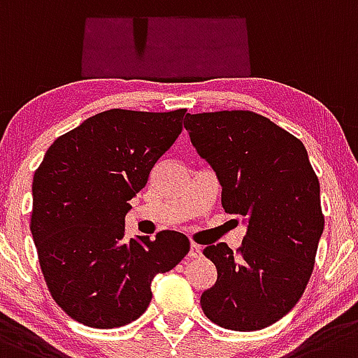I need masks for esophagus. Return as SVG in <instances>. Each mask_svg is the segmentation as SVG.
Masks as SVG:
<instances>
[{
    "label": "esophagus",
    "instance_id": "esophagus-1",
    "mask_svg": "<svg viewBox=\"0 0 358 358\" xmlns=\"http://www.w3.org/2000/svg\"><path fill=\"white\" fill-rule=\"evenodd\" d=\"M189 257H191V259H198V257H201V246L196 243H192L191 250H189Z\"/></svg>",
    "mask_w": 358,
    "mask_h": 358
}]
</instances>
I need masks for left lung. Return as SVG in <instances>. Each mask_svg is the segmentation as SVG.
<instances>
[{
	"label": "left lung",
	"mask_w": 358,
	"mask_h": 358,
	"mask_svg": "<svg viewBox=\"0 0 358 358\" xmlns=\"http://www.w3.org/2000/svg\"><path fill=\"white\" fill-rule=\"evenodd\" d=\"M217 175L228 214L248 221L243 244L205 248L217 280L201 308L219 327L262 330L299 301L324 228L320 180L303 143L251 110L189 114L183 124Z\"/></svg>",
	"instance_id": "1"
}]
</instances>
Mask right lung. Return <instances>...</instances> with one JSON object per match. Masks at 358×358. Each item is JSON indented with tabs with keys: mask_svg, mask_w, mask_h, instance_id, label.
Returning <instances> with one entry per match:
<instances>
[{
	"mask_svg": "<svg viewBox=\"0 0 358 358\" xmlns=\"http://www.w3.org/2000/svg\"><path fill=\"white\" fill-rule=\"evenodd\" d=\"M185 112H99L60 135L37 167L30 230L38 264L51 298L78 323L117 328L141 317L153 276L191 250L175 230L124 235L128 201L173 146Z\"/></svg>",
	"mask_w": 358,
	"mask_h": 358,
	"instance_id": "obj_1",
	"label": "right lung"
}]
</instances>
